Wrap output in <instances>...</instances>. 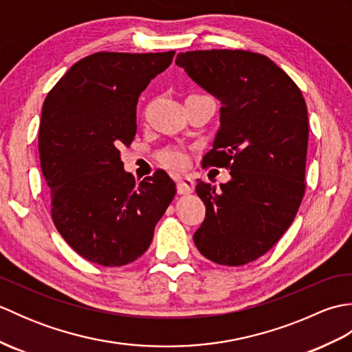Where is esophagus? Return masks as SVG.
Here are the masks:
<instances>
[{
  "label": "esophagus",
  "instance_id": "1",
  "mask_svg": "<svg viewBox=\"0 0 352 352\" xmlns=\"http://www.w3.org/2000/svg\"><path fill=\"white\" fill-rule=\"evenodd\" d=\"M177 189L178 193L182 195H186V193H192L193 189H195V182L190 175H184V177H178L177 178Z\"/></svg>",
  "mask_w": 352,
  "mask_h": 352
}]
</instances>
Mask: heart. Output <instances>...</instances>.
I'll return each mask as SVG.
<instances>
[{"label": "heart", "instance_id": "b5f03b06", "mask_svg": "<svg viewBox=\"0 0 352 352\" xmlns=\"http://www.w3.org/2000/svg\"><path fill=\"white\" fill-rule=\"evenodd\" d=\"M159 162L170 169H183L188 166L189 155L180 146H169L159 154Z\"/></svg>", "mask_w": 352, "mask_h": 352}]
</instances>
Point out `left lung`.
<instances>
[{
    "mask_svg": "<svg viewBox=\"0 0 352 352\" xmlns=\"http://www.w3.org/2000/svg\"><path fill=\"white\" fill-rule=\"evenodd\" d=\"M175 63L221 101V129L203 164L231 175L218 190L198 180L206 219L193 242L214 263L246 265L280 241L304 198L309 116L302 92L258 52L188 51Z\"/></svg>",
    "mask_w": 352,
    "mask_h": 352,
    "instance_id": "obj_1",
    "label": "left lung"
}]
</instances>
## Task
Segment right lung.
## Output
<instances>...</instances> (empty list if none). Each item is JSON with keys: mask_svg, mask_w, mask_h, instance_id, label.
Listing matches in <instances>:
<instances>
[{"mask_svg": "<svg viewBox=\"0 0 352 352\" xmlns=\"http://www.w3.org/2000/svg\"><path fill=\"white\" fill-rule=\"evenodd\" d=\"M174 54L95 52L45 98L39 159L51 218L66 243L92 263L115 267L139 258L175 197L163 169L136 183L119 157L136 134L139 95Z\"/></svg>", "mask_w": 352, "mask_h": 352, "instance_id": "obj_1", "label": "right lung"}]
</instances>
